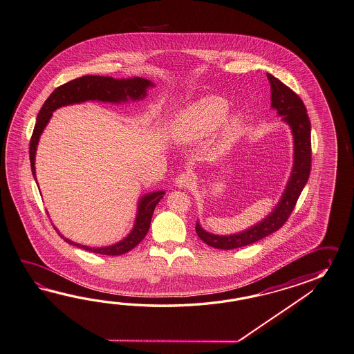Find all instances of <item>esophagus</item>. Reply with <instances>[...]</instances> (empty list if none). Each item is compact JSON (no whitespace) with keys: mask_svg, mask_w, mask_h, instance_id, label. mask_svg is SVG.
Wrapping results in <instances>:
<instances>
[{"mask_svg":"<svg viewBox=\"0 0 354 354\" xmlns=\"http://www.w3.org/2000/svg\"><path fill=\"white\" fill-rule=\"evenodd\" d=\"M192 183V177L186 173H182L176 178V186L178 189H189Z\"/></svg>","mask_w":354,"mask_h":354,"instance_id":"34e87169","label":"esophagus"}]
</instances>
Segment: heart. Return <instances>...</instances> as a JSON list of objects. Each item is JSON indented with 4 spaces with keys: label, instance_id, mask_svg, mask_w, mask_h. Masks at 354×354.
<instances>
[{
    "label": "heart",
    "instance_id": "1",
    "mask_svg": "<svg viewBox=\"0 0 354 354\" xmlns=\"http://www.w3.org/2000/svg\"><path fill=\"white\" fill-rule=\"evenodd\" d=\"M230 111L225 99L209 95L182 109L173 120L171 133L174 141L181 145H191L205 139L222 124L223 138L237 133L243 118L239 112Z\"/></svg>",
    "mask_w": 354,
    "mask_h": 354
}]
</instances>
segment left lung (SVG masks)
<instances>
[{
  "label": "left lung",
  "instance_id": "left-lung-1",
  "mask_svg": "<svg viewBox=\"0 0 354 354\" xmlns=\"http://www.w3.org/2000/svg\"><path fill=\"white\" fill-rule=\"evenodd\" d=\"M272 91V108L277 111L281 121L287 124L293 136V165L289 174L286 189L279 201L260 222L232 234H215L207 232L196 222V233L206 245L221 248L233 250L239 247L255 243L266 236L279 230L287 222L289 215L296 206L302 189L310 177L311 171V124L307 115L304 102L272 74H268Z\"/></svg>",
  "mask_w": 354,
  "mask_h": 354
}]
</instances>
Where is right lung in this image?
<instances>
[{
  "label": "right lung",
  "instance_id": "obj_1",
  "mask_svg": "<svg viewBox=\"0 0 354 354\" xmlns=\"http://www.w3.org/2000/svg\"><path fill=\"white\" fill-rule=\"evenodd\" d=\"M156 85L148 79L142 77H129V79H113L111 76H99V75H86L73 82H66L58 86L56 91L50 94L48 99L44 102L41 108L37 124L34 127L33 136L30 140L29 156H30V165L34 180L37 182L35 176V154L41 135L44 131L46 126L50 122L52 113L58 108L73 104H80L84 102H103V103H112V104H121L129 103L130 100H142L148 95V89L154 88ZM39 187V186H38ZM165 189L153 191L142 195L138 201L136 207V216L132 225V230L126 234V237L120 239L118 242L112 243L109 246L91 247L74 242L66 239L64 234H58L66 241L68 245L82 248L85 251H91L99 255L120 256L131 251L132 248L138 246L148 233L151 216L158 203L165 196Z\"/></svg>",
  "mask_w": 354,
  "mask_h": 354
}]
</instances>
